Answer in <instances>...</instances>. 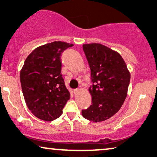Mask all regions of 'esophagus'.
Listing matches in <instances>:
<instances>
[{"mask_svg":"<svg viewBox=\"0 0 157 157\" xmlns=\"http://www.w3.org/2000/svg\"><path fill=\"white\" fill-rule=\"evenodd\" d=\"M78 92H79V90H78V89H75V90H73V92H74L75 94H78Z\"/></svg>","mask_w":157,"mask_h":157,"instance_id":"34e87169","label":"esophagus"}]
</instances>
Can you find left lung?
I'll return each mask as SVG.
<instances>
[{"mask_svg": "<svg viewBox=\"0 0 157 157\" xmlns=\"http://www.w3.org/2000/svg\"><path fill=\"white\" fill-rule=\"evenodd\" d=\"M83 50L91 70L89 88L92 105L82 110L84 118L94 122L109 119L127 98L130 73L117 52L98 43L85 44Z\"/></svg>", "mask_w": 157, "mask_h": 157, "instance_id": "left-lung-1", "label": "left lung"}]
</instances>
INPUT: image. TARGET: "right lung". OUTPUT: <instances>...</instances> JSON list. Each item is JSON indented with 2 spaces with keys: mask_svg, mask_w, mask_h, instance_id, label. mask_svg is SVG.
<instances>
[{
  "mask_svg": "<svg viewBox=\"0 0 157 157\" xmlns=\"http://www.w3.org/2000/svg\"><path fill=\"white\" fill-rule=\"evenodd\" d=\"M72 44L55 41L40 46L27 57L20 74L25 103L36 117L56 120L70 94L61 74V55Z\"/></svg>",
  "mask_w": 157,
  "mask_h": 157,
  "instance_id": "right-lung-1",
  "label": "right lung"
}]
</instances>
